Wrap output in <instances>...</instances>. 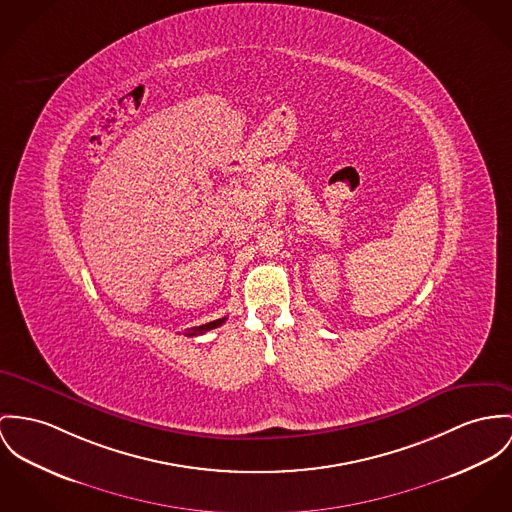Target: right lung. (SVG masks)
Segmentation results:
<instances>
[{"label": "right lung", "mask_w": 512, "mask_h": 512, "mask_svg": "<svg viewBox=\"0 0 512 512\" xmlns=\"http://www.w3.org/2000/svg\"><path fill=\"white\" fill-rule=\"evenodd\" d=\"M228 317H222V319H216V321H210V323H204V325H200V327H193L187 335L189 337H195V335H202V333H206V331H210V329H216V327H220L224 321H226Z\"/></svg>", "instance_id": "right-lung-1"}]
</instances>
